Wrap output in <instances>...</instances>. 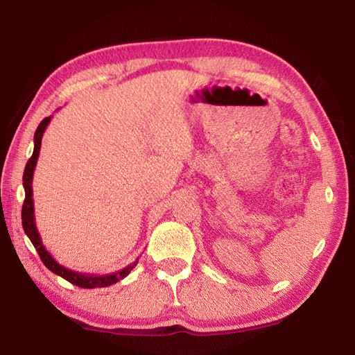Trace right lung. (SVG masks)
Segmentation results:
<instances>
[{
    "instance_id": "add662e5",
    "label": "right lung",
    "mask_w": 355,
    "mask_h": 355,
    "mask_svg": "<svg viewBox=\"0 0 355 355\" xmlns=\"http://www.w3.org/2000/svg\"><path fill=\"white\" fill-rule=\"evenodd\" d=\"M51 116L45 117L42 122L37 126V130L35 132V148H33V154L30 157V160L26 164L24 169V175H22V184H24V191H26V200L24 205H22V227H24L26 235L28 239L32 241V244L35 245L37 254H40L41 261L44 262V266L47 267L53 273L64 277L65 281L71 282L73 285L80 286V288H102V286H108L116 284L119 281H122L123 277L131 273V270L137 266L139 259L126 266L120 271H116V273H110V275H89V273H79V271H73L70 268H67L61 266L53 256L47 252V248L42 245V239L40 232L36 229L35 224V207H33V189H32V182H33V172L36 168V162L37 157H40V149H41V140H42V134L45 131V128L50 123Z\"/></svg>"
}]
</instances>
